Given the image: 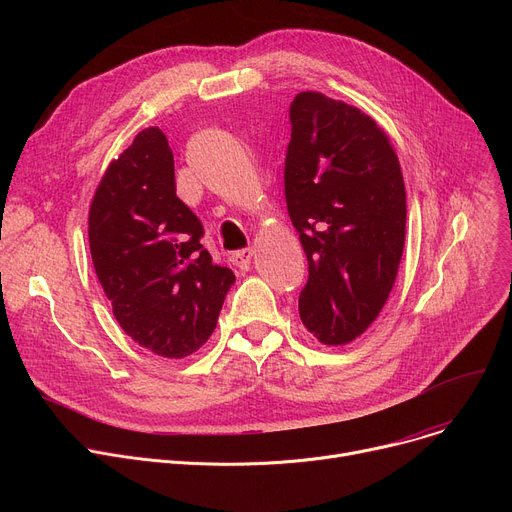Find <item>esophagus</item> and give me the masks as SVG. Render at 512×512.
<instances>
[{"label": "esophagus", "instance_id": "esophagus-1", "mask_svg": "<svg viewBox=\"0 0 512 512\" xmlns=\"http://www.w3.org/2000/svg\"><path fill=\"white\" fill-rule=\"evenodd\" d=\"M253 255H255V251H253V249H242V251L234 253V255L230 257V261H232V265H234V267H238L240 272H249V270H251Z\"/></svg>", "mask_w": 512, "mask_h": 512}]
</instances>
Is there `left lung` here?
<instances>
[{"label": "left lung", "instance_id": "1", "mask_svg": "<svg viewBox=\"0 0 512 512\" xmlns=\"http://www.w3.org/2000/svg\"><path fill=\"white\" fill-rule=\"evenodd\" d=\"M286 207L309 263L305 328L328 346L380 315L405 249L407 191L388 134L359 107L317 91L290 105Z\"/></svg>", "mask_w": 512, "mask_h": 512}]
</instances>
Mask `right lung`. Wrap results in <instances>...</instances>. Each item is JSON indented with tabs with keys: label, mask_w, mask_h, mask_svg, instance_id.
<instances>
[{
	"label": "right lung",
	"mask_w": 512,
	"mask_h": 512,
	"mask_svg": "<svg viewBox=\"0 0 512 512\" xmlns=\"http://www.w3.org/2000/svg\"><path fill=\"white\" fill-rule=\"evenodd\" d=\"M201 236L199 218L176 197L166 134L141 130L97 186L89 247L120 328L159 357L199 351L236 280L211 263Z\"/></svg>",
	"instance_id": "right-lung-1"
}]
</instances>
